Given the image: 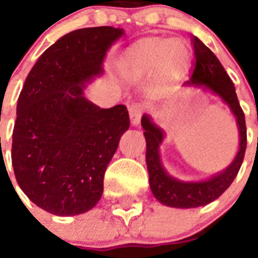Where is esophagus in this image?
I'll use <instances>...</instances> for the list:
<instances>
[{
	"mask_svg": "<svg viewBox=\"0 0 258 258\" xmlns=\"http://www.w3.org/2000/svg\"><path fill=\"white\" fill-rule=\"evenodd\" d=\"M143 111H145V105L141 104V103H134V104L130 105L128 112H130V119H131V124L133 125L139 124Z\"/></svg>",
	"mask_w": 258,
	"mask_h": 258,
	"instance_id": "1",
	"label": "esophagus"
}]
</instances>
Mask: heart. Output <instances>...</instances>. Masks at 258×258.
Masks as SVG:
<instances>
[{
	"label": "heart",
	"mask_w": 258,
	"mask_h": 258,
	"mask_svg": "<svg viewBox=\"0 0 258 258\" xmlns=\"http://www.w3.org/2000/svg\"><path fill=\"white\" fill-rule=\"evenodd\" d=\"M128 62L139 72H151L158 68L163 78L174 79L187 70L190 49L179 38H146L130 52Z\"/></svg>",
	"instance_id": "heart-1"
}]
</instances>
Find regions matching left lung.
Segmentation results:
<instances>
[{
    "label": "left lung",
    "mask_w": 258,
    "mask_h": 258,
    "mask_svg": "<svg viewBox=\"0 0 258 258\" xmlns=\"http://www.w3.org/2000/svg\"><path fill=\"white\" fill-rule=\"evenodd\" d=\"M196 64L190 80L183 83V87H198L206 89L218 96L228 104L236 116L237 127L240 133V149L233 162L222 171L217 172L208 179L180 180L166 171L161 162L159 146L165 139V133L159 128L149 115L142 117V127L146 138V163L149 170L150 187L154 197L161 204L176 209L200 208L217 200L232 184L244 161L246 150V125L245 115L237 99L236 88L229 75L224 70L216 54L205 45L198 37H192Z\"/></svg>",
    "instance_id": "obj_1"
}]
</instances>
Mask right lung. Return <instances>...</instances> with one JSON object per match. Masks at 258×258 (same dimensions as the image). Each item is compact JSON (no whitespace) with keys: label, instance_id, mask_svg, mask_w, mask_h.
I'll return each mask as SVG.
<instances>
[{"label":"right lung","instance_id":"obj_1","mask_svg":"<svg viewBox=\"0 0 258 258\" xmlns=\"http://www.w3.org/2000/svg\"><path fill=\"white\" fill-rule=\"evenodd\" d=\"M124 30L84 28L38 57L17 101L12 165L21 190L54 216H78L99 202L107 166L128 130L125 105L100 108L84 88Z\"/></svg>","mask_w":258,"mask_h":258}]
</instances>
